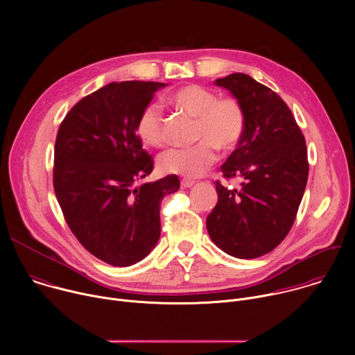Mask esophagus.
I'll return each instance as SVG.
<instances>
[{"label": "esophagus", "instance_id": "1", "mask_svg": "<svg viewBox=\"0 0 355 355\" xmlns=\"http://www.w3.org/2000/svg\"><path fill=\"white\" fill-rule=\"evenodd\" d=\"M193 184H195V181H192V180H188V178L181 180V187L182 188H191Z\"/></svg>", "mask_w": 355, "mask_h": 355}]
</instances>
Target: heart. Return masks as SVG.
I'll return each instance as SVG.
<instances>
[{
  "mask_svg": "<svg viewBox=\"0 0 355 355\" xmlns=\"http://www.w3.org/2000/svg\"><path fill=\"white\" fill-rule=\"evenodd\" d=\"M167 101L178 111L195 118L193 139L198 143L189 148H171L163 153L157 160L162 173L187 178L200 177L216 162V148L229 153L241 141L245 132V112L236 98H218L209 88L189 84L175 89ZM135 129L144 146H163L164 123L157 105L143 107Z\"/></svg>",
  "mask_w": 355,
  "mask_h": 355,
  "instance_id": "1",
  "label": "heart"
}]
</instances>
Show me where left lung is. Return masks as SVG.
Listing matches in <instances>:
<instances>
[{"instance_id":"1","label":"left lung","mask_w":355,"mask_h":355,"mask_svg":"<svg viewBox=\"0 0 355 355\" xmlns=\"http://www.w3.org/2000/svg\"><path fill=\"white\" fill-rule=\"evenodd\" d=\"M243 105L245 132L220 167L240 187L216 181L218 204L207 218L212 241L236 259H257L289 233L308 182V150L291 110L271 88L243 73L218 78Z\"/></svg>"}]
</instances>
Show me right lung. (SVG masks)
Returning <instances> with one entry per match:
<instances>
[{
  "label": "right lung",
  "instance_id": "obj_1",
  "mask_svg": "<svg viewBox=\"0 0 355 355\" xmlns=\"http://www.w3.org/2000/svg\"><path fill=\"white\" fill-rule=\"evenodd\" d=\"M167 84L111 83L84 96L63 119L55 144L53 187L64 219L85 250L114 267L143 260L160 239V204L177 175L136 187L153 160L136 119Z\"/></svg>",
  "mask_w": 355,
  "mask_h": 355
}]
</instances>
